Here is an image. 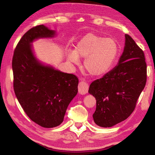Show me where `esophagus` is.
I'll use <instances>...</instances> for the list:
<instances>
[{"mask_svg":"<svg viewBox=\"0 0 155 155\" xmlns=\"http://www.w3.org/2000/svg\"><path fill=\"white\" fill-rule=\"evenodd\" d=\"M89 85L87 83H85L84 81H81L78 84V93L80 94H85L88 91Z\"/></svg>","mask_w":155,"mask_h":155,"instance_id":"obj_1","label":"esophagus"}]
</instances>
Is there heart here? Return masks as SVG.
<instances>
[{
  "label": "heart",
  "mask_w": 155,
  "mask_h": 155,
  "mask_svg": "<svg viewBox=\"0 0 155 155\" xmlns=\"http://www.w3.org/2000/svg\"><path fill=\"white\" fill-rule=\"evenodd\" d=\"M118 52V44L114 39L88 33L78 41L74 51L68 52L67 58L76 65L79 64V57L85 58V70L93 77H101L111 70Z\"/></svg>",
  "instance_id": "heart-1"
}]
</instances>
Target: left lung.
I'll return each instance as SVG.
<instances>
[{
	"label": "left lung",
	"instance_id": "1",
	"mask_svg": "<svg viewBox=\"0 0 155 155\" xmlns=\"http://www.w3.org/2000/svg\"><path fill=\"white\" fill-rule=\"evenodd\" d=\"M146 83V63L142 50L125 35V46L117 65L103 78L93 81L88 92L96 100L94 121L111 127L128 118Z\"/></svg>",
	"mask_w": 155,
	"mask_h": 155
}]
</instances>
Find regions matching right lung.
<instances>
[{
    "label": "right lung",
    "instance_id": "1",
    "mask_svg": "<svg viewBox=\"0 0 155 155\" xmlns=\"http://www.w3.org/2000/svg\"><path fill=\"white\" fill-rule=\"evenodd\" d=\"M55 35V31L43 25L31 28L20 39L12 59L18 101L28 117L44 128L61 124L68 105L78 93L75 75L44 64L34 54V41Z\"/></svg>",
    "mask_w": 155,
    "mask_h": 155
}]
</instances>
